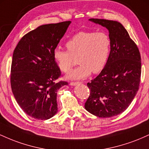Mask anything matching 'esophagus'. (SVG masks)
Masks as SVG:
<instances>
[{"instance_id": "esophagus-1", "label": "esophagus", "mask_w": 149, "mask_h": 149, "mask_svg": "<svg viewBox=\"0 0 149 149\" xmlns=\"http://www.w3.org/2000/svg\"><path fill=\"white\" fill-rule=\"evenodd\" d=\"M80 82H71V83H70V85H72V86H74V85H76L78 84H80Z\"/></svg>"}]
</instances>
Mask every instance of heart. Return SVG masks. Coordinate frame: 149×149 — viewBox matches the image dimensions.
<instances>
[{"label":"heart","mask_w":149,"mask_h":149,"mask_svg":"<svg viewBox=\"0 0 149 149\" xmlns=\"http://www.w3.org/2000/svg\"><path fill=\"white\" fill-rule=\"evenodd\" d=\"M68 50L56 48L53 58L62 72L69 71L74 58L78 57L79 66L66 76L69 80H82L92 73L100 72L107 64L111 52V41L104 31H80L66 42Z\"/></svg>","instance_id":"1"}]
</instances>
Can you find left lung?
<instances>
[{
	"mask_svg": "<svg viewBox=\"0 0 149 149\" xmlns=\"http://www.w3.org/2000/svg\"><path fill=\"white\" fill-rule=\"evenodd\" d=\"M89 20L109 30L111 46L106 66L87 84L90 95L85 108L97 117L110 118L126 110L139 90L141 55L137 46L120 22L102 19Z\"/></svg>",
	"mask_w": 149,
	"mask_h": 149,
	"instance_id": "1",
	"label": "left lung"
}]
</instances>
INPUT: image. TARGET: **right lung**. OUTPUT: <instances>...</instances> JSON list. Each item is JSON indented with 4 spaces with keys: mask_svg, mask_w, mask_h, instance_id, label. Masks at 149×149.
I'll use <instances>...</instances> for the list:
<instances>
[{
    "mask_svg": "<svg viewBox=\"0 0 149 149\" xmlns=\"http://www.w3.org/2000/svg\"><path fill=\"white\" fill-rule=\"evenodd\" d=\"M71 22L38 26L22 38L13 52L10 83L22 110L38 120H47L57 112V93L66 81L55 80L60 69L53 52Z\"/></svg>",
    "mask_w": 149,
    "mask_h": 149,
    "instance_id": "obj_1",
    "label": "right lung"
}]
</instances>
